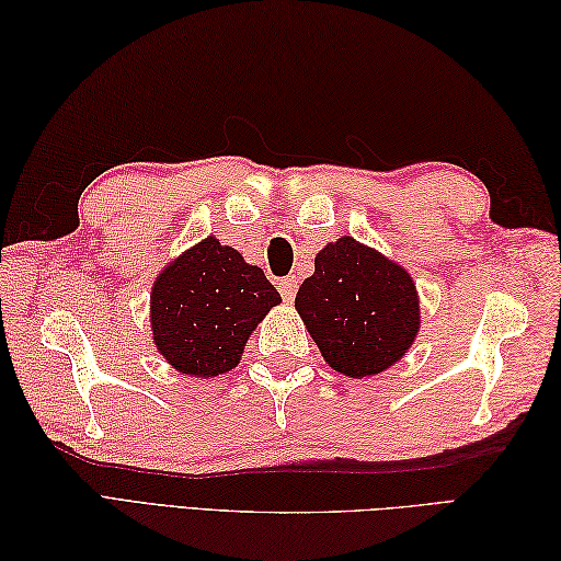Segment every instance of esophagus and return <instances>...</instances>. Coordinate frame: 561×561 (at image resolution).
<instances>
[{
    "mask_svg": "<svg viewBox=\"0 0 561 561\" xmlns=\"http://www.w3.org/2000/svg\"><path fill=\"white\" fill-rule=\"evenodd\" d=\"M279 291L284 296V301H291L294 296H296V291H299V279H296V277H284L279 282Z\"/></svg>",
    "mask_w": 561,
    "mask_h": 561,
    "instance_id": "34e87169",
    "label": "esophagus"
}]
</instances>
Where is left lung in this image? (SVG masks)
Returning <instances> with one entry per match:
<instances>
[{
  "label": "left lung",
  "mask_w": 561,
  "mask_h": 561,
  "mask_svg": "<svg viewBox=\"0 0 561 561\" xmlns=\"http://www.w3.org/2000/svg\"><path fill=\"white\" fill-rule=\"evenodd\" d=\"M294 306L323 359L350 378L400 362L422 318L408 270L352 236L320 250Z\"/></svg>",
  "instance_id": "8db88e82"
}]
</instances>
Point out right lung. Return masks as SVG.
Masks as SVG:
<instances>
[{
    "label": "right lung",
    "instance_id": "obj_1",
    "mask_svg": "<svg viewBox=\"0 0 561 561\" xmlns=\"http://www.w3.org/2000/svg\"><path fill=\"white\" fill-rule=\"evenodd\" d=\"M282 301L265 272L205 238L165 265L151 287L153 344L175 371L219 376L241 362L250 332Z\"/></svg>",
    "mask_w": 561,
    "mask_h": 561
}]
</instances>
